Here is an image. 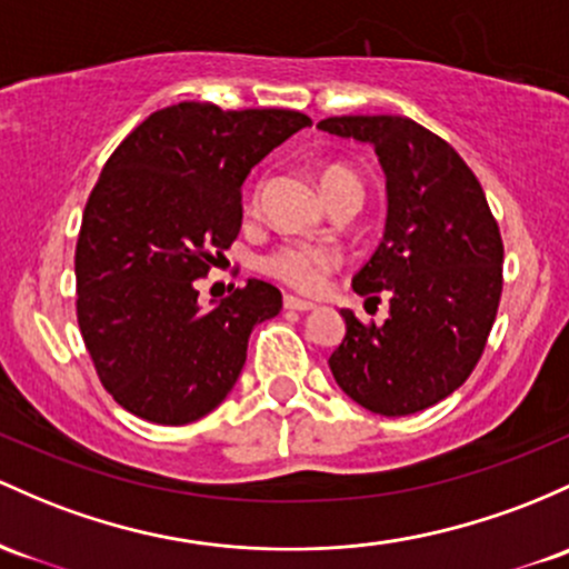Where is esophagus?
I'll return each instance as SVG.
<instances>
[{
    "label": "esophagus",
    "mask_w": 569,
    "mask_h": 569,
    "mask_svg": "<svg viewBox=\"0 0 569 569\" xmlns=\"http://www.w3.org/2000/svg\"><path fill=\"white\" fill-rule=\"evenodd\" d=\"M283 308L295 310V313H308V310H313L316 305L305 302V299H297V297H283Z\"/></svg>",
    "instance_id": "obj_1"
}]
</instances>
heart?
Instances as JSON below:
<instances>
[{
	"label": "heart",
	"mask_w": 569,
	"mask_h": 569,
	"mask_svg": "<svg viewBox=\"0 0 569 569\" xmlns=\"http://www.w3.org/2000/svg\"><path fill=\"white\" fill-rule=\"evenodd\" d=\"M323 193L340 189V186H353L361 191V183L346 170H327L321 178ZM259 191L253 193V202ZM340 267V253L335 248L323 246V242L308 240H289L274 246L259 259V270L270 274L278 283L289 286L299 295H316L327 286L329 274Z\"/></svg>",
	"instance_id": "obj_1"
}]
</instances>
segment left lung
Segmentation results:
<instances>
[{
	"label": "left lung",
	"instance_id": "8db88e82",
	"mask_svg": "<svg viewBox=\"0 0 569 569\" xmlns=\"http://www.w3.org/2000/svg\"><path fill=\"white\" fill-rule=\"evenodd\" d=\"M321 132L370 142L386 172L389 218L356 295L389 297L383 327L351 310L329 356L332 376L380 416L427 410L459 389L483 356L502 297V234L465 159L405 116H340Z\"/></svg>",
	"mask_w": 569,
	"mask_h": 569
}]
</instances>
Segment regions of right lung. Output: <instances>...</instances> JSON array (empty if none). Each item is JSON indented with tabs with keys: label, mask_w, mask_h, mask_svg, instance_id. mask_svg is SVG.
Instances as JSON below:
<instances>
[{
	"label": "right lung",
	"mask_w": 569,
	"mask_h": 569,
	"mask_svg": "<svg viewBox=\"0 0 569 569\" xmlns=\"http://www.w3.org/2000/svg\"><path fill=\"white\" fill-rule=\"evenodd\" d=\"M310 123L297 110L178 102L112 151L80 223L74 310L93 370L129 413L180 427L232 391L251 329L283 299L251 278L202 310L193 280L240 234L251 167Z\"/></svg>",
	"instance_id": "right-lung-1"
}]
</instances>
